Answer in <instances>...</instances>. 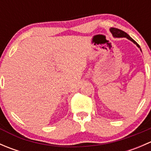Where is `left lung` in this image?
Here are the masks:
<instances>
[{
  "mask_svg": "<svg viewBox=\"0 0 151 151\" xmlns=\"http://www.w3.org/2000/svg\"><path fill=\"white\" fill-rule=\"evenodd\" d=\"M110 32L112 33L113 36H115V37H126L127 39H129V40H131L132 42H133L135 45H137V46L138 47H139V45H138V44L137 43V42H135L133 39H132V38H131L130 36H129V35L126 33V32H124V31H123V30H120V29L115 28H111Z\"/></svg>",
  "mask_w": 151,
  "mask_h": 151,
  "instance_id": "obj_1",
  "label": "left lung"
}]
</instances>
